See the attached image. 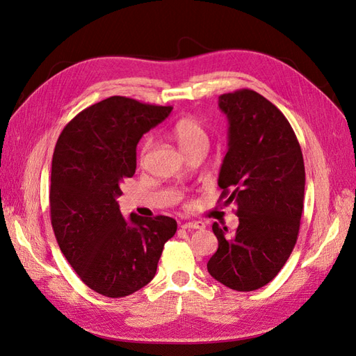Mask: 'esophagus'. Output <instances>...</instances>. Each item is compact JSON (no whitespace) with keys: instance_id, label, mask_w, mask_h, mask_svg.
I'll return each mask as SVG.
<instances>
[{"instance_id":"esophagus-1","label":"esophagus","mask_w":356,"mask_h":356,"mask_svg":"<svg viewBox=\"0 0 356 356\" xmlns=\"http://www.w3.org/2000/svg\"><path fill=\"white\" fill-rule=\"evenodd\" d=\"M182 229H203L204 227V224L202 222V221H187V222H184L181 225Z\"/></svg>"}]
</instances>
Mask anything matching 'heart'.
Wrapping results in <instances>:
<instances>
[{
  "label": "heart",
  "mask_w": 356,
  "mask_h": 356,
  "mask_svg": "<svg viewBox=\"0 0 356 356\" xmlns=\"http://www.w3.org/2000/svg\"><path fill=\"white\" fill-rule=\"evenodd\" d=\"M169 135L179 145L182 153L188 154L199 147H208L209 135L207 127L195 117H181L170 126ZM152 138H145L139 147V163H145V159L152 149Z\"/></svg>",
  "instance_id": "1"
}]
</instances>
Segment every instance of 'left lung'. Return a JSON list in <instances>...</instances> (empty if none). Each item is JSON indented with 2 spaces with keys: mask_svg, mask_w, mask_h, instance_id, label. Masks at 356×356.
I'll return each mask as SVG.
<instances>
[{
  "mask_svg": "<svg viewBox=\"0 0 356 356\" xmlns=\"http://www.w3.org/2000/svg\"><path fill=\"white\" fill-rule=\"evenodd\" d=\"M220 110L229 120V152L222 160L220 200L233 203L234 232L212 224L218 250L209 275L236 291H254L281 272L293 252L305 200V161L286 117L250 89L224 93Z\"/></svg>",
  "mask_w": 356,
  "mask_h": 356,
  "instance_id": "obj_1",
  "label": "left lung"
}]
</instances>
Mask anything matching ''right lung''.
I'll return each instance as SVG.
<instances>
[{
	"mask_svg": "<svg viewBox=\"0 0 356 356\" xmlns=\"http://www.w3.org/2000/svg\"><path fill=\"white\" fill-rule=\"evenodd\" d=\"M172 106L111 96L83 110L63 127L51 160L50 220L58 245L81 281L95 293L120 298L156 275L177 221L131 213L117 197L136 169V145Z\"/></svg>",
	"mask_w": 356,
	"mask_h": 356,
	"instance_id": "obj_1",
	"label": "right lung"
}]
</instances>
